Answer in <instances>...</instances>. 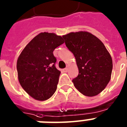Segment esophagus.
Segmentation results:
<instances>
[{
	"mask_svg": "<svg viewBox=\"0 0 127 127\" xmlns=\"http://www.w3.org/2000/svg\"><path fill=\"white\" fill-rule=\"evenodd\" d=\"M68 69H69V67H67L66 68H65V69H64V72H67L68 71Z\"/></svg>",
	"mask_w": 127,
	"mask_h": 127,
	"instance_id": "esophagus-1",
	"label": "esophagus"
}]
</instances>
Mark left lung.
<instances>
[{
  "mask_svg": "<svg viewBox=\"0 0 127 127\" xmlns=\"http://www.w3.org/2000/svg\"><path fill=\"white\" fill-rule=\"evenodd\" d=\"M62 37L79 69L72 79L76 88L88 97L99 94L109 83L113 69L112 58L104 44L88 32H70Z\"/></svg>",
  "mask_w": 127,
  "mask_h": 127,
  "instance_id": "obj_1",
  "label": "left lung"
}]
</instances>
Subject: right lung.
Listing matches in <instances>:
<instances>
[{
  "mask_svg": "<svg viewBox=\"0 0 127 127\" xmlns=\"http://www.w3.org/2000/svg\"><path fill=\"white\" fill-rule=\"evenodd\" d=\"M64 42L62 37L42 32L35 37L22 51L17 60L18 81L30 96L46 100L55 92L61 72L55 67V48Z\"/></svg>",
  "mask_w": 127,
  "mask_h": 127,
  "instance_id": "obj_1",
  "label": "right lung"
}]
</instances>
